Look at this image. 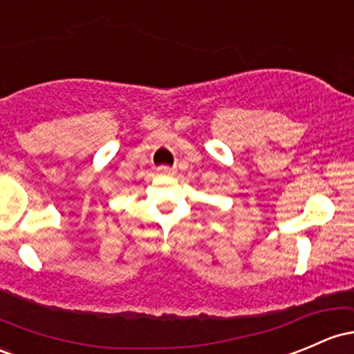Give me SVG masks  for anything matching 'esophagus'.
<instances>
[{
  "instance_id": "obj_1",
  "label": "esophagus",
  "mask_w": 354,
  "mask_h": 354,
  "mask_svg": "<svg viewBox=\"0 0 354 354\" xmlns=\"http://www.w3.org/2000/svg\"><path fill=\"white\" fill-rule=\"evenodd\" d=\"M157 172H158V176H163V177H172V176H176L177 170L174 169V167H167V165H163V167H158Z\"/></svg>"
}]
</instances>
